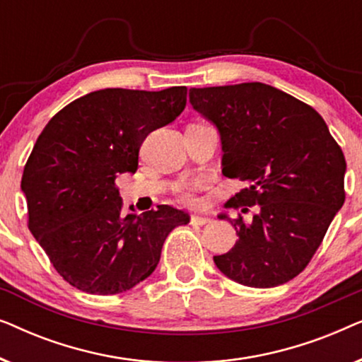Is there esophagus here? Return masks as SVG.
Returning <instances> with one entry per match:
<instances>
[{"instance_id":"esophagus-1","label":"esophagus","mask_w":362,"mask_h":362,"mask_svg":"<svg viewBox=\"0 0 362 362\" xmlns=\"http://www.w3.org/2000/svg\"><path fill=\"white\" fill-rule=\"evenodd\" d=\"M211 222V217H206V216H191L189 219V224L192 226H204V224H209Z\"/></svg>"}]
</instances>
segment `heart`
<instances>
[{
  "label": "heart",
  "instance_id": "heart-1",
  "mask_svg": "<svg viewBox=\"0 0 362 362\" xmlns=\"http://www.w3.org/2000/svg\"><path fill=\"white\" fill-rule=\"evenodd\" d=\"M204 187V181L196 177V180L182 181L175 186L176 199L186 206H199L202 199L199 197V191Z\"/></svg>",
  "mask_w": 362,
  "mask_h": 362
}]
</instances>
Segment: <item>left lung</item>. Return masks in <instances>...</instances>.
<instances>
[{"label": "left lung", "instance_id": "left-lung-1", "mask_svg": "<svg viewBox=\"0 0 362 362\" xmlns=\"http://www.w3.org/2000/svg\"><path fill=\"white\" fill-rule=\"evenodd\" d=\"M189 102L219 128L224 176L247 182L226 207L257 209L250 222L219 216L239 240L214 264L245 286L286 284L306 269L344 204L341 146L313 107L267 83L191 88Z\"/></svg>", "mask_w": 362, "mask_h": 362}]
</instances>
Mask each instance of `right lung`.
I'll list each match as a JSON object with an SVG mask.
<instances>
[{"mask_svg":"<svg viewBox=\"0 0 362 362\" xmlns=\"http://www.w3.org/2000/svg\"><path fill=\"white\" fill-rule=\"evenodd\" d=\"M186 95V87L103 88L64 107L39 135L21 180L28 227L77 290L133 288L155 272L168 234L189 222L170 206L123 214L115 185L138 170L141 143L185 110Z\"/></svg>","mask_w":362,"mask_h":362,"instance_id":"right-lung-1","label":"right lung"}]
</instances>
